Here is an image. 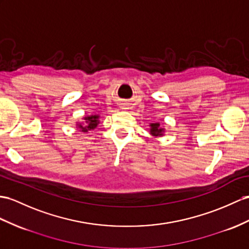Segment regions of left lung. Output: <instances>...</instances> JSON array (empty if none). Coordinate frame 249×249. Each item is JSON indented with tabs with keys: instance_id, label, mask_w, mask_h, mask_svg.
I'll return each mask as SVG.
<instances>
[{
	"instance_id": "1",
	"label": "left lung",
	"mask_w": 249,
	"mask_h": 249,
	"mask_svg": "<svg viewBox=\"0 0 249 249\" xmlns=\"http://www.w3.org/2000/svg\"><path fill=\"white\" fill-rule=\"evenodd\" d=\"M162 129L160 128V124H151V134L154 136L161 135Z\"/></svg>"
}]
</instances>
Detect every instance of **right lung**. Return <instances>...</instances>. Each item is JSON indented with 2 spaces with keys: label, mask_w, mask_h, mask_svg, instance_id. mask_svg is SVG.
I'll return each instance as SVG.
<instances>
[{
  "label": "right lung",
  "mask_w": 249,
  "mask_h": 249,
  "mask_svg": "<svg viewBox=\"0 0 249 249\" xmlns=\"http://www.w3.org/2000/svg\"><path fill=\"white\" fill-rule=\"evenodd\" d=\"M84 119L87 120V125L86 126H82L81 124L79 125V128H80L81 132H88L89 130H93L96 128L97 124H98V116H97V115L86 117Z\"/></svg>",
  "instance_id": "add662e5"
}]
</instances>
